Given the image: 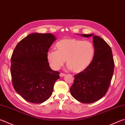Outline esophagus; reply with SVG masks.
I'll list each match as a JSON object with an SVG mask.
<instances>
[{"label":"esophagus","instance_id":"esophagus-1","mask_svg":"<svg viewBox=\"0 0 125 125\" xmlns=\"http://www.w3.org/2000/svg\"><path fill=\"white\" fill-rule=\"evenodd\" d=\"M65 75V74L64 73H60V77H63Z\"/></svg>","mask_w":125,"mask_h":125}]
</instances>
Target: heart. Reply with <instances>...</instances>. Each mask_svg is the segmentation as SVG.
I'll use <instances>...</instances> for the list:
<instances>
[{
	"label": "heart",
	"instance_id": "obj_1",
	"mask_svg": "<svg viewBox=\"0 0 125 125\" xmlns=\"http://www.w3.org/2000/svg\"><path fill=\"white\" fill-rule=\"evenodd\" d=\"M56 51L47 52V60L51 68L58 70L66 60L73 72L80 73L89 66L94 55V48L88 40L78 39H62L55 45Z\"/></svg>",
	"mask_w": 125,
	"mask_h": 125
}]
</instances>
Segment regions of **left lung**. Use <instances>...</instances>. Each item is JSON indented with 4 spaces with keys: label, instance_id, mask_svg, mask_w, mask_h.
<instances>
[{
    "label": "left lung",
    "instance_id": "8db88e82",
    "mask_svg": "<svg viewBox=\"0 0 125 125\" xmlns=\"http://www.w3.org/2000/svg\"><path fill=\"white\" fill-rule=\"evenodd\" d=\"M80 35L93 37L94 55L87 68L75 75L70 91L77 101L91 103L98 101L107 92L114 73V62L111 47L102 38L93 34Z\"/></svg>",
    "mask_w": 125,
    "mask_h": 125
}]
</instances>
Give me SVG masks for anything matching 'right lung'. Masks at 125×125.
I'll use <instances>...</instances> for the list:
<instances>
[{"instance_id": "1", "label": "right lung", "mask_w": 125, "mask_h": 125, "mask_svg": "<svg viewBox=\"0 0 125 125\" xmlns=\"http://www.w3.org/2000/svg\"><path fill=\"white\" fill-rule=\"evenodd\" d=\"M56 38L51 33H31L18 43L11 58L13 88L25 100L42 103L52 94L60 73L49 66L46 55Z\"/></svg>"}]
</instances>
